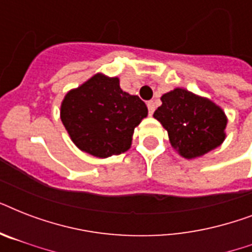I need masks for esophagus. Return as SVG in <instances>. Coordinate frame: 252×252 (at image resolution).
<instances>
[{
    "mask_svg": "<svg viewBox=\"0 0 252 252\" xmlns=\"http://www.w3.org/2000/svg\"><path fill=\"white\" fill-rule=\"evenodd\" d=\"M148 110H149V115H153L154 110H156V104H154L153 100L148 102Z\"/></svg>",
    "mask_w": 252,
    "mask_h": 252,
    "instance_id": "obj_1",
    "label": "esophagus"
}]
</instances>
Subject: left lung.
I'll return each instance as SVG.
<instances>
[{"mask_svg":"<svg viewBox=\"0 0 252 252\" xmlns=\"http://www.w3.org/2000/svg\"><path fill=\"white\" fill-rule=\"evenodd\" d=\"M161 100L153 116L182 157H201L222 144L227 119L216 103L180 87L162 95Z\"/></svg>","mask_w":252,"mask_h":252,"instance_id":"obj_1","label":"left lung"}]
</instances>
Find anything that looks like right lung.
Here are the masks:
<instances>
[{
	"label": "right lung",
	"mask_w": 252,
	"mask_h": 252,
	"mask_svg": "<svg viewBox=\"0 0 252 252\" xmlns=\"http://www.w3.org/2000/svg\"><path fill=\"white\" fill-rule=\"evenodd\" d=\"M146 116L148 107L137 95L123 91L118 77L102 73L69 91L60 110L61 122L77 148L98 158L129 149L134 128Z\"/></svg>",
	"instance_id": "obj_1"
}]
</instances>
